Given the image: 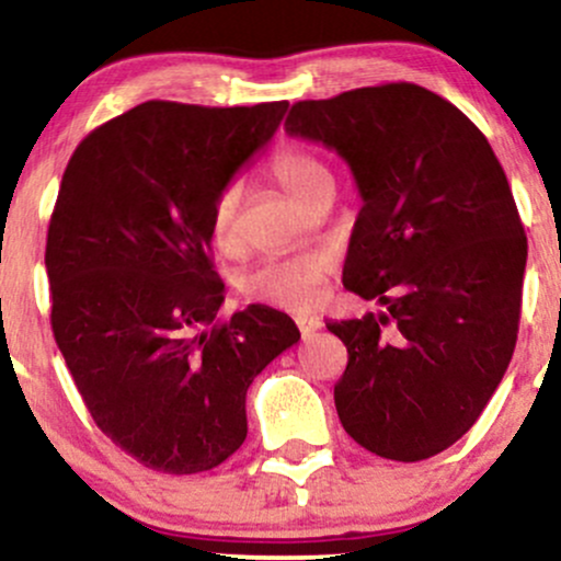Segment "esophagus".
Listing matches in <instances>:
<instances>
[{"label":"esophagus","instance_id":"1","mask_svg":"<svg viewBox=\"0 0 561 561\" xmlns=\"http://www.w3.org/2000/svg\"><path fill=\"white\" fill-rule=\"evenodd\" d=\"M296 325H299L301 335H312L322 328V320L314 318V314H299V318H296Z\"/></svg>","mask_w":561,"mask_h":561}]
</instances>
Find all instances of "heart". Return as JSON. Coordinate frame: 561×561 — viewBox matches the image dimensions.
<instances>
[{
	"label": "heart",
	"instance_id": "1",
	"mask_svg": "<svg viewBox=\"0 0 561 561\" xmlns=\"http://www.w3.org/2000/svg\"><path fill=\"white\" fill-rule=\"evenodd\" d=\"M278 186L286 191L296 204H305L318 194L320 188L333 186L331 170L318 157L309 154L301 147L278 149L270 160ZM239 207H241V183L230 181L217 191L213 209H209V236L220 252H236L239 249ZM333 273V254L325 249H305L296 254L270 256L260 262L241 283L249 299L262 301L294 312H309L320 307L325 296V280Z\"/></svg>",
	"mask_w": 561,
	"mask_h": 561
}]
</instances>
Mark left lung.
<instances>
[{"label": "left lung", "instance_id": "8db88e82", "mask_svg": "<svg viewBox=\"0 0 561 561\" xmlns=\"http://www.w3.org/2000/svg\"><path fill=\"white\" fill-rule=\"evenodd\" d=\"M286 134L333 149L362 209L344 286L383 312L328 322L348 362L344 431L378 457L420 462L476 425L517 344L528 239L489 138L414 83L296 102Z\"/></svg>", "mask_w": 561, "mask_h": 561}]
</instances>
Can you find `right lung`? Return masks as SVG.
Returning a JSON list of instances; mask_svg holds the SVG:
<instances>
[{"instance_id":"add662e5","label":"right lung","mask_w":561,"mask_h":561,"mask_svg":"<svg viewBox=\"0 0 561 561\" xmlns=\"http://www.w3.org/2000/svg\"><path fill=\"white\" fill-rule=\"evenodd\" d=\"M288 102L138 104L72 151L46 233L51 331L99 431L168 476L213 470L247 438V391L301 339L249 305L220 322L209 209Z\"/></svg>"}]
</instances>
